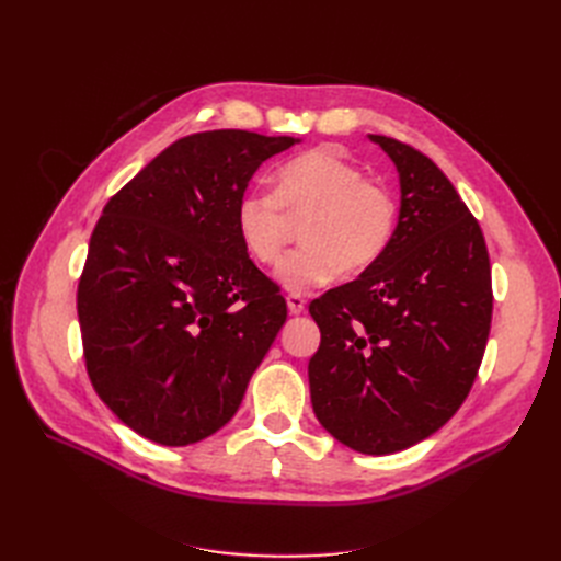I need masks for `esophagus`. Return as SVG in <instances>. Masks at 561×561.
<instances>
[{"instance_id": "obj_1", "label": "esophagus", "mask_w": 561, "mask_h": 561, "mask_svg": "<svg viewBox=\"0 0 561 561\" xmlns=\"http://www.w3.org/2000/svg\"><path fill=\"white\" fill-rule=\"evenodd\" d=\"M287 309H290L293 316H299L304 313V309H307V299H304L301 295H287Z\"/></svg>"}]
</instances>
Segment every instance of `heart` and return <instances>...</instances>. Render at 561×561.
<instances>
[{"label":"heart","mask_w":561,"mask_h":561,"mask_svg":"<svg viewBox=\"0 0 561 561\" xmlns=\"http://www.w3.org/2000/svg\"><path fill=\"white\" fill-rule=\"evenodd\" d=\"M307 217L301 245L278 266V280L293 295H307L348 274L377 266L393 243L398 203L383 184L334 147H316L287 159L276 171V190H250L236 203V231L250 257L271 266L290 231V215Z\"/></svg>","instance_id":"heart-1"}]
</instances>
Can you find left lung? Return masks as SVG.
<instances>
[{"instance_id": "8db88e82", "label": "left lung", "mask_w": 561, "mask_h": 561, "mask_svg": "<svg viewBox=\"0 0 561 561\" xmlns=\"http://www.w3.org/2000/svg\"><path fill=\"white\" fill-rule=\"evenodd\" d=\"M400 173V215L383 260L313 299L309 360L318 421L363 454H396L456 414L486 348L491 266L480 222L419 149L369 135Z\"/></svg>"}]
</instances>
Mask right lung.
Listing matches in <instances>:
<instances>
[{
  "instance_id": "1",
  "label": "right lung",
  "mask_w": 561,
  "mask_h": 561,
  "mask_svg": "<svg viewBox=\"0 0 561 561\" xmlns=\"http://www.w3.org/2000/svg\"><path fill=\"white\" fill-rule=\"evenodd\" d=\"M295 142L186 135L98 219L77 287L83 360L100 400L151 443L184 447L222 428L283 328L285 299L248 257L236 203Z\"/></svg>"
}]
</instances>
